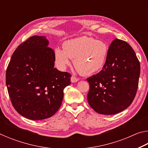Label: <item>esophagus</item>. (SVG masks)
Instances as JSON below:
<instances>
[{"mask_svg": "<svg viewBox=\"0 0 148 148\" xmlns=\"http://www.w3.org/2000/svg\"><path fill=\"white\" fill-rule=\"evenodd\" d=\"M71 79V82H72V83H74V82H77V81H78V79H77L76 77H75L74 76H72Z\"/></svg>", "mask_w": 148, "mask_h": 148, "instance_id": "1", "label": "esophagus"}]
</instances>
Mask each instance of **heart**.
I'll return each instance as SVG.
<instances>
[{"label": "heart", "mask_w": 148, "mask_h": 148, "mask_svg": "<svg viewBox=\"0 0 148 148\" xmlns=\"http://www.w3.org/2000/svg\"><path fill=\"white\" fill-rule=\"evenodd\" d=\"M108 51L106 42L84 36L66 41L63 48L57 47L54 57L61 69H66L71 64V59H74L75 68L82 74L87 75L99 71L104 66Z\"/></svg>", "instance_id": "obj_1"}]
</instances>
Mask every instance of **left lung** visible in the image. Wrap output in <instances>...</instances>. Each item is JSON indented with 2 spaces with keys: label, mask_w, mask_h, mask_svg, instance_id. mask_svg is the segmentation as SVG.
Here are the masks:
<instances>
[{
  "label": "left lung",
  "mask_w": 148,
  "mask_h": 148,
  "mask_svg": "<svg viewBox=\"0 0 148 148\" xmlns=\"http://www.w3.org/2000/svg\"><path fill=\"white\" fill-rule=\"evenodd\" d=\"M140 74V62L134 49L127 42L115 39L102 71L87 79L90 106L104 115L126 109L136 96Z\"/></svg>",
  "instance_id": "1"
}]
</instances>
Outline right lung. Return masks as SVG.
Listing matches in <instances>:
<instances>
[{"label":"right lung","mask_w":148,"mask_h":148,"mask_svg":"<svg viewBox=\"0 0 148 148\" xmlns=\"http://www.w3.org/2000/svg\"><path fill=\"white\" fill-rule=\"evenodd\" d=\"M44 36H33L21 43L7 67L6 84L12 104L31 120L51 117L61 106L63 90L71 74L54 68V51Z\"/></svg>","instance_id":"add662e5"}]
</instances>
